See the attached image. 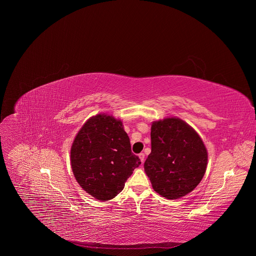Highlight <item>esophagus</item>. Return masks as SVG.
I'll list each match as a JSON object with an SVG mask.
<instances>
[{"label":"esophagus","instance_id":"34e87169","mask_svg":"<svg viewBox=\"0 0 256 256\" xmlns=\"http://www.w3.org/2000/svg\"><path fill=\"white\" fill-rule=\"evenodd\" d=\"M138 157H140V162L144 163V153H140V154H138Z\"/></svg>","mask_w":256,"mask_h":256}]
</instances>
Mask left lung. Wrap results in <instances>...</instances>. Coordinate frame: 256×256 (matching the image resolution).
<instances>
[{"mask_svg": "<svg viewBox=\"0 0 256 256\" xmlns=\"http://www.w3.org/2000/svg\"><path fill=\"white\" fill-rule=\"evenodd\" d=\"M151 148L144 168L156 192L176 200L198 186L206 169L208 153L188 124L174 118L153 122Z\"/></svg>", "mask_w": 256, "mask_h": 256, "instance_id": "1", "label": "left lung"}]
</instances>
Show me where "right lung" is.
Here are the masks:
<instances>
[{
    "instance_id": "right-lung-1",
    "label": "right lung",
    "mask_w": 256,
    "mask_h": 256,
    "mask_svg": "<svg viewBox=\"0 0 256 256\" xmlns=\"http://www.w3.org/2000/svg\"><path fill=\"white\" fill-rule=\"evenodd\" d=\"M70 163L81 188L99 200H108L124 190L140 160L132 152L122 122L98 114L86 122L76 136Z\"/></svg>"
}]
</instances>
